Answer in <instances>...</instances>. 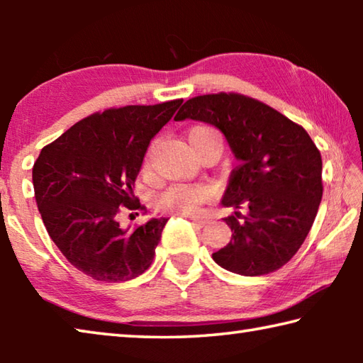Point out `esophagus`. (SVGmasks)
<instances>
[{
    "label": "esophagus",
    "instance_id": "1",
    "mask_svg": "<svg viewBox=\"0 0 363 363\" xmlns=\"http://www.w3.org/2000/svg\"><path fill=\"white\" fill-rule=\"evenodd\" d=\"M189 219L192 220V223H194L195 225H199V227H203V225H206V224H208V220H206V219H203V218H199V216H189Z\"/></svg>",
    "mask_w": 363,
    "mask_h": 363
}]
</instances>
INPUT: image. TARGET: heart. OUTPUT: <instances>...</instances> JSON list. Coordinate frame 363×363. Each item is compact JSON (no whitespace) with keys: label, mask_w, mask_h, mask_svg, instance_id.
I'll return each mask as SVG.
<instances>
[{"label":"heart","mask_w":363,"mask_h":363,"mask_svg":"<svg viewBox=\"0 0 363 363\" xmlns=\"http://www.w3.org/2000/svg\"><path fill=\"white\" fill-rule=\"evenodd\" d=\"M187 140L192 150L211 143L223 145L219 133L210 125H195L190 128ZM206 196L208 190L201 186H176L158 196L157 206L160 211L164 213H194L206 200Z\"/></svg>","instance_id":"heart-1"}]
</instances>
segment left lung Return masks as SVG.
<instances>
[{"instance_id": "left-lung-1", "label": "left lung", "mask_w": 363, "mask_h": 363, "mask_svg": "<svg viewBox=\"0 0 363 363\" xmlns=\"http://www.w3.org/2000/svg\"><path fill=\"white\" fill-rule=\"evenodd\" d=\"M186 118L216 126L238 162L220 203L247 214L235 211L224 219L232 238L213 259L247 277L279 270L296 255L317 216L320 152L303 126L243 94L192 97L174 116Z\"/></svg>"}]
</instances>
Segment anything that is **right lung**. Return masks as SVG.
<instances>
[{
	"label": "right lung",
	"instance_id": "right-lung-1",
	"mask_svg": "<svg viewBox=\"0 0 363 363\" xmlns=\"http://www.w3.org/2000/svg\"><path fill=\"white\" fill-rule=\"evenodd\" d=\"M181 104L96 112L43 147L36 158L33 189L43 223L67 261L88 277L126 281L150 267L168 219L152 218L128 230L118 214L147 211L133 194L134 182L152 138Z\"/></svg>",
	"mask_w": 363,
	"mask_h": 363
}]
</instances>
